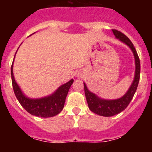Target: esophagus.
I'll list each match as a JSON object with an SVG mask.
<instances>
[{
  "instance_id": "obj_1",
  "label": "esophagus",
  "mask_w": 152,
  "mask_h": 152,
  "mask_svg": "<svg viewBox=\"0 0 152 152\" xmlns=\"http://www.w3.org/2000/svg\"><path fill=\"white\" fill-rule=\"evenodd\" d=\"M77 77H81V74L79 73L78 75H77Z\"/></svg>"
}]
</instances>
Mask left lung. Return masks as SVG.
I'll list each match as a JSON object with an SVG mask.
<instances>
[{"label": "left lung", "instance_id": "1", "mask_svg": "<svg viewBox=\"0 0 152 152\" xmlns=\"http://www.w3.org/2000/svg\"><path fill=\"white\" fill-rule=\"evenodd\" d=\"M112 31L117 39L128 45L132 50L133 53L134 58H135V70L133 81L127 92L123 96L118 99H115V100H107V99L99 97L95 94L90 91L85 83H84V93H85V96L90 110L97 115L106 116V117L116 115L124 110L125 109L128 107L136 91L139 82V77H140V61H139V56L137 54V52L132 42L126 35L122 33L121 32L116 29H112Z\"/></svg>", "mask_w": 152, "mask_h": 152}]
</instances>
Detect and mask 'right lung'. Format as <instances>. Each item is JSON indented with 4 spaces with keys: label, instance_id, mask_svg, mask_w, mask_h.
<instances>
[{
    "label": "right lung",
    "instance_id": "obj_1",
    "mask_svg": "<svg viewBox=\"0 0 152 152\" xmlns=\"http://www.w3.org/2000/svg\"><path fill=\"white\" fill-rule=\"evenodd\" d=\"M13 61H14V58H13L11 66L12 84H13V91L16 95V97L20 102L21 106L31 115L39 116V117H52L59 113L64 108L67 94L71 86L74 82L73 79H71L68 82L60 86L52 94L43 96V97L36 98V99L28 97L24 94L14 78L13 72Z\"/></svg>",
    "mask_w": 152,
    "mask_h": 152
}]
</instances>
